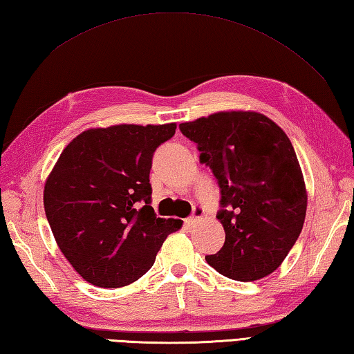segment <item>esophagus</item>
Here are the masks:
<instances>
[{
    "mask_svg": "<svg viewBox=\"0 0 354 354\" xmlns=\"http://www.w3.org/2000/svg\"><path fill=\"white\" fill-rule=\"evenodd\" d=\"M203 218V208L202 207H194L193 209V216L188 219L189 224H196V222H199Z\"/></svg>",
    "mask_w": 354,
    "mask_h": 354,
    "instance_id": "34e87169",
    "label": "esophagus"
}]
</instances>
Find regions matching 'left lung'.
I'll return each instance as SVG.
<instances>
[{
	"mask_svg": "<svg viewBox=\"0 0 354 354\" xmlns=\"http://www.w3.org/2000/svg\"><path fill=\"white\" fill-rule=\"evenodd\" d=\"M180 132L194 141L221 191L216 218L225 243L207 263L236 281H255L280 268L306 216V188L292 142L257 111H219Z\"/></svg>",
	"mask_w": 354,
	"mask_h": 354,
	"instance_id": "8db88e82",
	"label": "left lung"
}]
</instances>
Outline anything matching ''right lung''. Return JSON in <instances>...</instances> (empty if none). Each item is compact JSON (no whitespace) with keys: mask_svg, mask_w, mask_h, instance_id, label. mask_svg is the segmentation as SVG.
<instances>
[{"mask_svg":"<svg viewBox=\"0 0 354 354\" xmlns=\"http://www.w3.org/2000/svg\"><path fill=\"white\" fill-rule=\"evenodd\" d=\"M176 122L120 124L77 135L49 174L46 219L60 252L85 281L122 288L152 268L180 219L157 218L149 174Z\"/></svg>","mask_w":354,"mask_h":354,"instance_id":"add662e5","label":"right lung"}]
</instances>
